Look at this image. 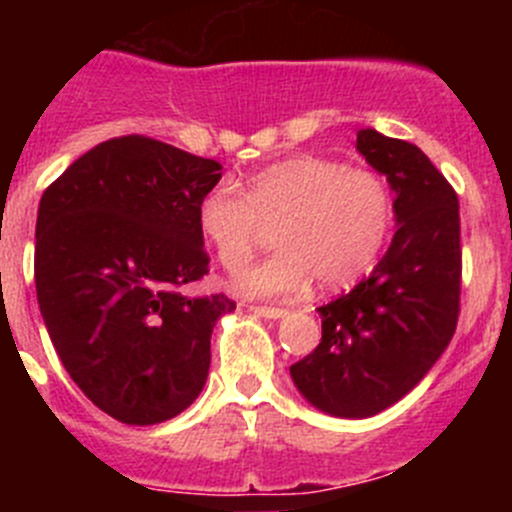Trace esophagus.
I'll return each instance as SVG.
<instances>
[{
    "label": "esophagus",
    "mask_w": 512,
    "mask_h": 512,
    "mask_svg": "<svg viewBox=\"0 0 512 512\" xmlns=\"http://www.w3.org/2000/svg\"><path fill=\"white\" fill-rule=\"evenodd\" d=\"M250 312H255L257 317H265V319H280L287 314L285 309H280V307H260V304H252Z\"/></svg>",
    "instance_id": "obj_1"
}]
</instances>
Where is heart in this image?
<instances>
[{"label": "heart", "instance_id": "b5f03b06", "mask_svg": "<svg viewBox=\"0 0 512 512\" xmlns=\"http://www.w3.org/2000/svg\"><path fill=\"white\" fill-rule=\"evenodd\" d=\"M198 232L225 270H240L275 227L272 257L237 275L247 297H294L354 285L371 272L394 227V193L381 173L337 158L297 156L252 173L240 190L215 185L198 203Z\"/></svg>", "mask_w": 512, "mask_h": 512}]
</instances>
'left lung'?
<instances>
[{
  "label": "left lung",
  "instance_id": "left-lung-1",
  "mask_svg": "<svg viewBox=\"0 0 512 512\" xmlns=\"http://www.w3.org/2000/svg\"><path fill=\"white\" fill-rule=\"evenodd\" d=\"M356 151L389 180L399 227L374 272L317 309L322 342L289 366L309 404L342 418L404 399L446 352L461 312L456 190L409 141L366 128Z\"/></svg>",
  "mask_w": 512,
  "mask_h": 512
}]
</instances>
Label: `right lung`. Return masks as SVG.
Wrapping results in <instances>:
<instances>
[{
    "mask_svg": "<svg viewBox=\"0 0 512 512\" xmlns=\"http://www.w3.org/2000/svg\"><path fill=\"white\" fill-rule=\"evenodd\" d=\"M220 178L218 160L121 136L74 160L41 195V317L76 386L116 421H168L203 391L210 334L235 302L180 289L208 275L195 215Z\"/></svg>",
    "mask_w": 512,
    "mask_h": 512,
    "instance_id": "obj_1",
    "label": "right lung"
}]
</instances>
